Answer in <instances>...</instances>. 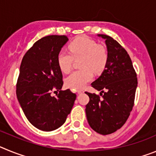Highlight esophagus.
Here are the masks:
<instances>
[{
    "mask_svg": "<svg viewBox=\"0 0 156 156\" xmlns=\"http://www.w3.org/2000/svg\"><path fill=\"white\" fill-rule=\"evenodd\" d=\"M76 92H77V94H82V93H83V90H76Z\"/></svg>",
    "mask_w": 156,
    "mask_h": 156,
    "instance_id": "34e87169",
    "label": "esophagus"
}]
</instances>
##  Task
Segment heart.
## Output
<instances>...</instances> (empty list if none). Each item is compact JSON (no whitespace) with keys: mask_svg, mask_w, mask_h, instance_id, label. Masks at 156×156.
Returning <instances> with one entry per match:
<instances>
[{"mask_svg":"<svg viewBox=\"0 0 156 156\" xmlns=\"http://www.w3.org/2000/svg\"><path fill=\"white\" fill-rule=\"evenodd\" d=\"M70 53L59 51L57 55L58 68L62 73L71 70L74 58H80V66L82 69L73 72L66 79V84L71 89H80L93 78V71L99 73L105 69L108 62L107 48L88 37H77L69 44Z\"/></svg>","mask_w":156,"mask_h":156,"instance_id":"heart-1","label":"heart"}]
</instances>
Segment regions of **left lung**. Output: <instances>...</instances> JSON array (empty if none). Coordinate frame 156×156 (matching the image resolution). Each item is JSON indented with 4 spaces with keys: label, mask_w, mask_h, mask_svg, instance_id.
I'll use <instances>...</instances> for the list:
<instances>
[{
    "label": "left lung",
    "mask_w": 156,
    "mask_h": 156,
    "mask_svg": "<svg viewBox=\"0 0 156 156\" xmlns=\"http://www.w3.org/2000/svg\"><path fill=\"white\" fill-rule=\"evenodd\" d=\"M105 40L108 62L105 69L91 83L99 95L85 92L90 98L86 115L90 127L107 135L122 127L127 120L134 103L137 87V74L126 51L111 37L98 34Z\"/></svg>",
    "instance_id": "obj_1"
}]
</instances>
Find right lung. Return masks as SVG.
Segmentation results:
<instances>
[{"instance_id": "obj_1", "label": "right lung", "mask_w": 156, "mask_h": 156, "mask_svg": "<svg viewBox=\"0 0 156 156\" xmlns=\"http://www.w3.org/2000/svg\"><path fill=\"white\" fill-rule=\"evenodd\" d=\"M69 41L66 36L51 35L34 43L22 60L16 95L22 109L33 126L52 131L66 122L76 95L69 89L62 90V73L57 55ZM59 91L52 97L51 90Z\"/></svg>"}]
</instances>
